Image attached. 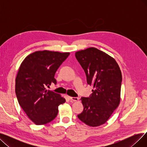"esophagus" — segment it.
<instances>
[{
	"label": "esophagus",
	"instance_id": "obj_1",
	"mask_svg": "<svg viewBox=\"0 0 147 147\" xmlns=\"http://www.w3.org/2000/svg\"><path fill=\"white\" fill-rule=\"evenodd\" d=\"M69 98L70 99L71 101L75 102V101H78L79 100V98L78 97H71V96H69Z\"/></svg>",
	"mask_w": 147,
	"mask_h": 147
}]
</instances>
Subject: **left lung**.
<instances>
[{"instance_id": "obj_1", "label": "left lung", "mask_w": 147, "mask_h": 147, "mask_svg": "<svg viewBox=\"0 0 147 147\" xmlns=\"http://www.w3.org/2000/svg\"><path fill=\"white\" fill-rule=\"evenodd\" d=\"M75 56L85 72L88 84L94 88L89 97H82L84 109L78 117L89 126H99L120 104L121 70L113 58L95 48L76 52Z\"/></svg>"}]
</instances>
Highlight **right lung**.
Listing matches in <instances>:
<instances>
[{
	"label": "right lung",
	"instance_id": "1",
	"mask_svg": "<svg viewBox=\"0 0 147 147\" xmlns=\"http://www.w3.org/2000/svg\"><path fill=\"white\" fill-rule=\"evenodd\" d=\"M69 55V52L36 51L28 55L20 67L15 94L22 110L37 125L52 121L58 114V106L65 102L59 94L46 88L57 84L55 74Z\"/></svg>",
	"mask_w": 147,
	"mask_h": 147
}]
</instances>
